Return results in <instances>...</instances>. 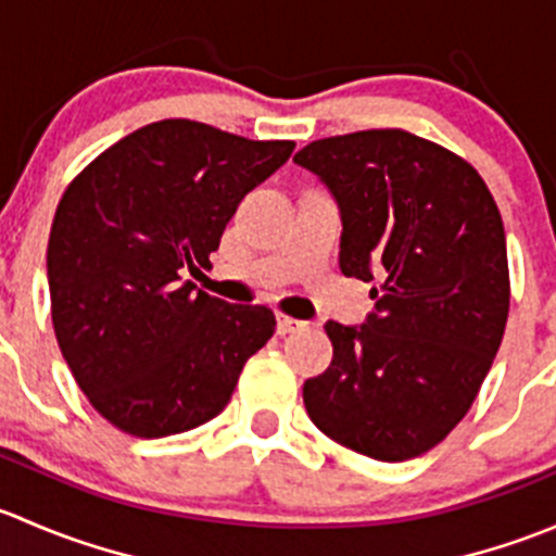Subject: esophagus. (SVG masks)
Wrapping results in <instances>:
<instances>
[{
    "mask_svg": "<svg viewBox=\"0 0 556 556\" xmlns=\"http://www.w3.org/2000/svg\"><path fill=\"white\" fill-rule=\"evenodd\" d=\"M304 328H306V323H301V319L285 317V314H279V317H277V333L279 336L299 333V330H304Z\"/></svg>",
    "mask_w": 556,
    "mask_h": 556,
    "instance_id": "34e87169",
    "label": "esophagus"
}]
</instances>
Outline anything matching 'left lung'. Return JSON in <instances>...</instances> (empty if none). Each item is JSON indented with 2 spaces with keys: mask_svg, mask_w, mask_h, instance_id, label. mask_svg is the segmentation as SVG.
Returning a JSON list of instances; mask_svg holds the SVG:
<instances>
[{
  "mask_svg": "<svg viewBox=\"0 0 556 556\" xmlns=\"http://www.w3.org/2000/svg\"><path fill=\"white\" fill-rule=\"evenodd\" d=\"M341 215L344 277L377 282L363 325H325L333 361L304 406L382 463L433 450L468 414L508 319L506 231L479 172L441 144L371 128L295 153Z\"/></svg>",
  "mask_w": 556,
  "mask_h": 556,
  "instance_id": "1",
  "label": "left lung"
}]
</instances>
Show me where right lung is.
Masks as SVG:
<instances>
[{
	"label": "right lung",
	"instance_id": "1",
	"mask_svg": "<svg viewBox=\"0 0 556 556\" xmlns=\"http://www.w3.org/2000/svg\"><path fill=\"white\" fill-rule=\"evenodd\" d=\"M293 148L174 117L123 137L64 190L48 242L53 330L117 430L164 439L210 422L274 336L271 309L226 304L182 271L210 266L239 201Z\"/></svg>",
	"mask_w": 556,
	"mask_h": 556
}]
</instances>
